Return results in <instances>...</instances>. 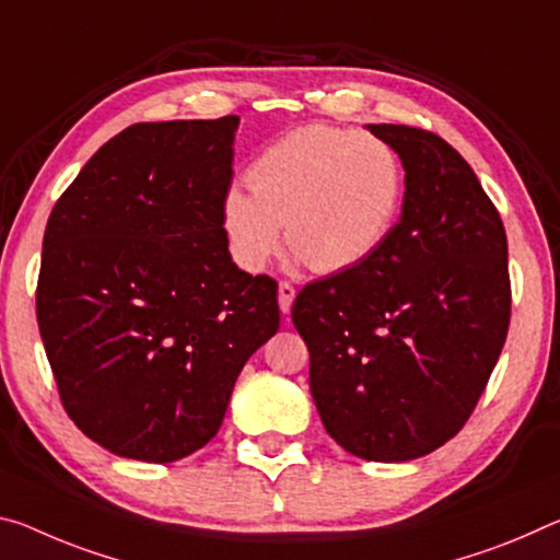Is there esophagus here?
<instances>
[{"label":"esophagus","instance_id":"34e87169","mask_svg":"<svg viewBox=\"0 0 560 560\" xmlns=\"http://www.w3.org/2000/svg\"><path fill=\"white\" fill-rule=\"evenodd\" d=\"M294 299H296V289L291 287L289 281H281L279 283V308L283 314L291 312V304H294Z\"/></svg>","mask_w":560,"mask_h":560}]
</instances>
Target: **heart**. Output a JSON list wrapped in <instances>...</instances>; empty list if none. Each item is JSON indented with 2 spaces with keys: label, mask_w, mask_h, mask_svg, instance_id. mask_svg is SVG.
I'll return each instance as SVG.
<instances>
[{
  "label": "heart",
  "mask_w": 560,
  "mask_h": 560,
  "mask_svg": "<svg viewBox=\"0 0 560 560\" xmlns=\"http://www.w3.org/2000/svg\"><path fill=\"white\" fill-rule=\"evenodd\" d=\"M252 194L229 189L221 224L238 266L248 271L287 244L314 271L339 273L369 259L394 226L404 168L374 135L301 127L264 149L246 168Z\"/></svg>",
  "instance_id": "heart-1"
}]
</instances>
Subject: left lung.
I'll use <instances>...</instances> for the list:
<instances>
[{
    "mask_svg": "<svg viewBox=\"0 0 560 560\" xmlns=\"http://www.w3.org/2000/svg\"><path fill=\"white\" fill-rule=\"evenodd\" d=\"M401 159L398 224L366 261L306 283L291 308L324 429L349 454L401 464L464 429L511 322L509 242L448 141L369 124Z\"/></svg>",
    "mask_w": 560,
    "mask_h": 560,
    "instance_id": "1",
    "label": "left lung"
}]
</instances>
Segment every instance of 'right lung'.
I'll use <instances>...</instances> for the list:
<instances>
[{"instance_id": "right-lung-1", "label": "right lung", "mask_w": 560, "mask_h": 560, "mask_svg": "<svg viewBox=\"0 0 560 560\" xmlns=\"http://www.w3.org/2000/svg\"><path fill=\"white\" fill-rule=\"evenodd\" d=\"M238 117L147 121L106 141L51 209L37 322L69 419L168 464L217 436L248 357L279 331L277 281L229 254Z\"/></svg>"}]
</instances>
